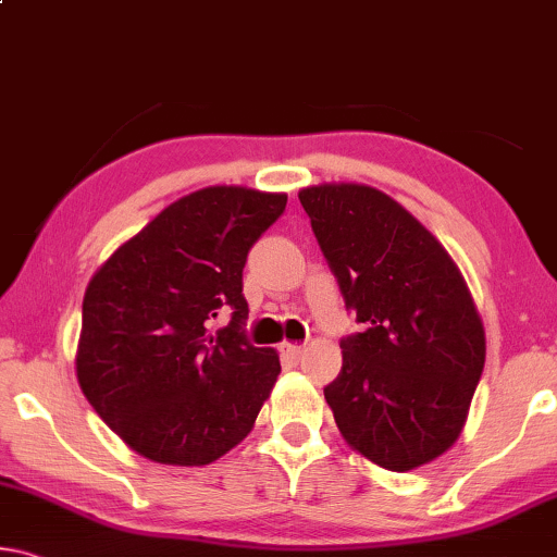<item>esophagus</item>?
Masks as SVG:
<instances>
[{
  "mask_svg": "<svg viewBox=\"0 0 557 557\" xmlns=\"http://www.w3.org/2000/svg\"><path fill=\"white\" fill-rule=\"evenodd\" d=\"M281 356L288 358V361H298L304 356V346L296 344H281Z\"/></svg>",
  "mask_w": 557,
  "mask_h": 557,
  "instance_id": "34e87169",
  "label": "esophagus"
}]
</instances>
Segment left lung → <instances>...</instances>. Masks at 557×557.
I'll use <instances>...</instances> for the list:
<instances>
[{
    "label": "left lung",
    "instance_id": "8db88e82",
    "mask_svg": "<svg viewBox=\"0 0 557 557\" xmlns=\"http://www.w3.org/2000/svg\"><path fill=\"white\" fill-rule=\"evenodd\" d=\"M301 207L361 333L323 388L341 435L406 473L463 431L485 363V331L463 276L421 221L373 186L319 184Z\"/></svg>",
    "mask_w": 557,
    "mask_h": 557
}]
</instances>
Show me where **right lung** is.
<instances>
[{
  "instance_id": "add662e5",
  "label": "right lung",
  "mask_w": 557,
  "mask_h": 557,
  "mask_svg": "<svg viewBox=\"0 0 557 557\" xmlns=\"http://www.w3.org/2000/svg\"><path fill=\"white\" fill-rule=\"evenodd\" d=\"M286 194L209 186L111 253L82 306L76 379L126 446L166 466H207L251 433L281 373L246 338L244 267ZM228 314L224 330L212 319Z\"/></svg>"
}]
</instances>
